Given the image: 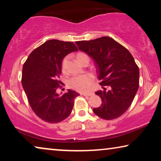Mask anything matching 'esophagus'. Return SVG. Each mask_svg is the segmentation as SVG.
Listing matches in <instances>:
<instances>
[{"mask_svg": "<svg viewBox=\"0 0 161 161\" xmlns=\"http://www.w3.org/2000/svg\"><path fill=\"white\" fill-rule=\"evenodd\" d=\"M93 93H83V94H82V95H83V96H85V97H90V96H92L93 95Z\"/></svg>", "mask_w": 161, "mask_h": 161, "instance_id": "1", "label": "esophagus"}]
</instances>
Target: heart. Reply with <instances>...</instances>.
Here are the masks:
<instances>
[{
  "label": "heart",
  "mask_w": 161,
  "mask_h": 161,
  "mask_svg": "<svg viewBox=\"0 0 161 161\" xmlns=\"http://www.w3.org/2000/svg\"><path fill=\"white\" fill-rule=\"evenodd\" d=\"M77 60L80 64L84 61H89V57L85 53H78L76 56ZM66 59L63 61V67L64 66ZM93 76L89 74H85L80 76H75L69 80V86L78 92H86L89 89L90 86L93 82Z\"/></svg>",
  "instance_id": "obj_1"
}]
</instances>
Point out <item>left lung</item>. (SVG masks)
<instances>
[{
	"mask_svg": "<svg viewBox=\"0 0 161 161\" xmlns=\"http://www.w3.org/2000/svg\"><path fill=\"white\" fill-rule=\"evenodd\" d=\"M75 43L93 59L101 80L103 89L95 94L101 97L102 105L94 108V113L103 119L119 117L130 106L139 86V69L133 56L108 36Z\"/></svg>",
	"mask_w": 161,
	"mask_h": 161,
	"instance_id": "left-lung-1",
	"label": "left lung"
}]
</instances>
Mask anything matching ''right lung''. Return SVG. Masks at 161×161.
<instances>
[{"label": "right lung", "instance_id": "right-lung-1", "mask_svg": "<svg viewBox=\"0 0 161 161\" xmlns=\"http://www.w3.org/2000/svg\"><path fill=\"white\" fill-rule=\"evenodd\" d=\"M78 48L72 42L50 39L33 50L24 63L22 85L31 108L37 116L50 123L67 118L73 108L78 92H56L64 57Z\"/></svg>", "mask_w": 161, "mask_h": 161}]
</instances>
